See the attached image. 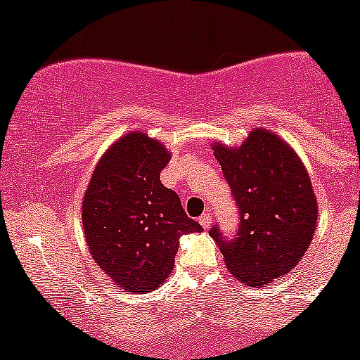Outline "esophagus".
Masks as SVG:
<instances>
[{
	"instance_id": "obj_1",
	"label": "esophagus",
	"mask_w": 360,
	"mask_h": 360,
	"mask_svg": "<svg viewBox=\"0 0 360 360\" xmlns=\"http://www.w3.org/2000/svg\"><path fill=\"white\" fill-rule=\"evenodd\" d=\"M200 223H201V226H203V229H210V226H212V214L210 213H203L200 217Z\"/></svg>"
}]
</instances>
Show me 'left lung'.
<instances>
[{
	"mask_svg": "<svg viewBox=\"0 0 360 360\" xmlns=\"http://www.w3.org/2000/svg\"><path fill=\"white\" fill-rule=\"evenodd\" d=\"M238 208V229L210 235L229 271L247 286H266L289 272L311 243L318 206L311 181L292 148L278 135L255 128L238 148L213 146Z\"/></svg>",
	"mask_w": 360,
	"mask_h": 360,
	"instance_id": "left-lung-1",
	"label": "left lung"
}]
</instances>
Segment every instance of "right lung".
Wrapping results in <instances>:
<instances>
[{"label":"right lung","mask_w":360,"mask_h":360,"mask_svg":"<svg viewBox=\"0 0 360 360\" xmlns=\"http://www.w3.org/2000/svg\"><path fill=\"white\" fill-rule=\"evenodd\" d=\"M169 160L162 143L130 131L101 157L82 200L91 257L131 292L159 288L174 267L179 238L203 230L160 183Z\"/></svg>","instance_id":"add662e5"}]
</instances>
